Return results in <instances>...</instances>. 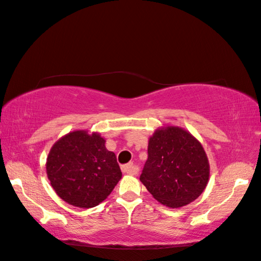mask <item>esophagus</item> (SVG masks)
<instances>
[{
	"label": "esophagus",
	"instance_id": "esophagus-1",
	"mask_svg": "<svg viewBox=\"0 0 261 261\" xmlns=\"http://www.w3.org/2000/svg\"><path fill=\"white\" fill-rule=\"evenodd\" d=\"M121 171L126 173V174L136 175L138 173V167L135 166L133 163H129V164H125V165L121 166Z\"/></svg>",
	"mask_w": 261,
	"mask_h": 261
}]
</instances>
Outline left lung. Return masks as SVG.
<instances>
[{"mask_svg":"<svg viewBox=\"0 0 261 261\" xmlns=\"http://www.w3.org/2000/svg\"><path fill=\"white\" fill-rule=\"evenodd\" d=\"M148 158L141 182L160 203L181 207L199 198L210 175L201 143L181 127L156 129L149 137Z\"/></svg>","mask_w":261,"mask_h":261,"instance_id":"8db88e82","label":"left lung"}]
</instances>
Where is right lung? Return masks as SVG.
I'll list each match as a JSON object with an SVG mask.
<instances>
[{
	"instance_id": "1",
	"label": "right lung",
	"mask_w": 261,
	"mask_h": 261,
	"mask_svg": "<svg viewBox=\"0 0 261 261\" xmlns=\"http://www.w3.org/2000/svg\"><path fill=\"white\" fill-rule=\"evenodd\" d=\"M98 133L74 130L51 147L47 174L56 193L67 203L89 209L112 193L121 178L115 153Z\"/></svg>"
}]
</instances>
